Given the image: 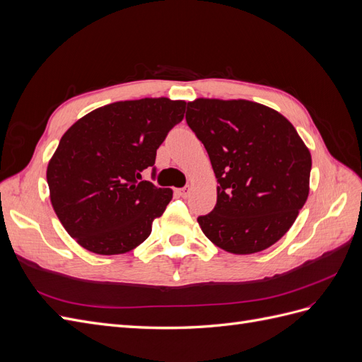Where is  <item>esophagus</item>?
<instances>
[{
	"mask_svg": "<svg viewBox=\"0 0 362 362\" xmlns=\"http://www.w3.org/2000/svg\"><path fill=\"white\" fill-rule=\"evenodd\" d=\"M190 192H192L190 185H185V187L178 189V193H180V196H182V198H187V196L190 194Z\"/></svg>",
	"mask_w": 362,
	"mask_h": 362,
	"instance_id": "esophagus-1",
	"label": "esophagus"
}]
</instances>
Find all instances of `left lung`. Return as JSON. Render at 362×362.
Listing matches in <instances>:
<instances>
[{"label":"left lung","mask_w":362,"mask_h":362,"mask_svg":"<svg viewBox=\"0 0 362 362\" xmlns=\"http://www.w3.org/2000/svg\"><path fill=\"white\" fill-rule=\"evenodd\" d=\"M187 125L217 178L214 210L202 233L229 254L261 252L286 234L308 199L311 154L287 117L247 100L198 98Z\"/></svg>","instance_id":"8db88e82"}]
</instances>
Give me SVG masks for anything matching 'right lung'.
<instances>
[{
	"instance_id": "obj_1",
	"label": "right lung",
	"mask_w": 362,
	"mask_h": 362,
	"mask_svg": "<svg viewBox=\"0 0 362 362\" xmlns=\"http://www.w3.org/2000/svg\"><path fill=\"white\" fill-rule=\"evenodd\" d=\"M185 101H117L87 113L63 134L48 163L54 211L68 234L98 255H119L149 237L170 189L141 180L180 124Z\"/></svg>"
}]
</instances>
